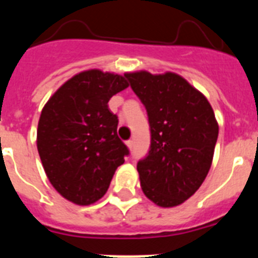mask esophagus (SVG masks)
Here are the masks:
<instances>
[{
	"mask_svg": "<svg viewBox=\"0 0 258 258\" xmlns=\"http://www.w3.org/2000/svg\"><path fill=\"white\" fill-rule=\"evenodd\" d=\"M125 145L127 146V149H133V141L132 140L126 141V142H125Z\"/></svg>",
	"mask_w": 258,
	"mask_h": 258,
	"instance_id": "34e87169",
	"label": "esophagus"
}]
</instances>
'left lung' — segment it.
Wrapping results in <instances>:
<instances>
[{
    "instance_id": "left-lung-1",
    "label": "left lung",
    "mask_w": 258,
    "mask_h": 258,
    "mask_svg": "<svg viewBox=\"0 0 258 258\" xmlns=\"http://www.w3.org/2000/svg\"><path fill=\"white\" fill-rule=\"evenodd\" d=\"M149 115L151 147L137 165L143 194L156 206L184 203L206 179L218 122L206 95L174 72H126Z\"/></svg>"
}]
</instances>
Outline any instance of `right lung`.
Returning a JSON list of instances; mask_svg holds the SVG:
<instances>
[{
	"label": "right lung",
	"mask_w": 258,
	"mask_h": 258,
	"mask_svg": "<svg viewBox=\"0 0 258 258\" xmlns=\"http://www.w3.org/2000/svg\"><path fill=\"white\" fill-rule=\"evenodd\" d=\"M127 86L121 75L86 70L67 80L41 111L38 155L52 187L68 202H98L124 164L129 151L108 101Z\"/></svg>",
	"instance_id": "obj_1"
}]
</instances>
